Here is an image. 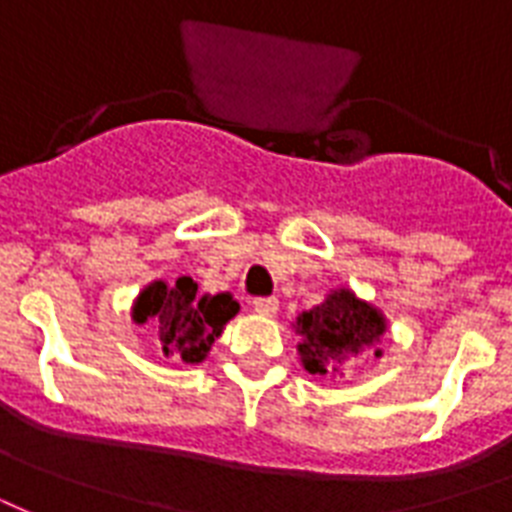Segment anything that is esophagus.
<instances>
[{
	"mask_svg": "<svg viewBox=\"0 0 512 512\" xmlns=\"http://www.w3.org/2000/svg\"><path fill=\"white\" fill-rule=\"evenodd\" d=\"M252 308L257 313H263V316H273V313L279 311V300L276 297H255L252 300Z\"/></svg>",
	"mask_w": 512,
	"mask_h": 512,
	"instance_id": "34e87169",
	"label": "esophagus"
}]
</instances>
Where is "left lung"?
<instances>
[{
    "label": "left lung",
    "mask_w": 512,
    "mask_h": 512,
    "mask_svg": "<svg viewBox=\"0 0 512 512\" xmlns=\"http://www.w3.org/2000/svg\"><path fill=\"white\" fill-rule=\"evenodd\" d=\"M295 327L303 337L297 350L305 369L311 374H327L329 361L335 364L348 353H358L380 340L385 332V319L372 305L361 303L342 289L329 295L327 303L300 313ZM374 356H380V350H374Z\"/></svg>",
    "instance_id": "8db88e82"
}]
</instances>
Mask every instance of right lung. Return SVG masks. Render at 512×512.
<instances>
[{"label":"right lung","instance_id":"add662e5","mask_svg":"<svg viewBox=\"0 0 512 512\" xmlns=\"http://www.w3.org/2000/svg\"><path fill=\"white\" fill-rule=\"evenodd\" d=\"M196 289L191 276H180L172 287L156 281L135 303V321L154 319L164 356L183 358L185 364L204 361L225 321L239 313V303L231 295H196Z\"/></svg>","mask_w":512,"mask_h":512}]
</instances>
